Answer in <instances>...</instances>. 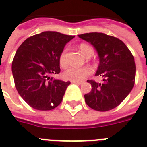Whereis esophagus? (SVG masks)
Here are the masks:
<instances>
[{
	"mask_svg": "<svg viewBox=\"0 0 147 147\" xmlns=\"http://www.w3.org/2000/svg\"><path fill=\"white\" fill-rule=\"evenodd\" d=\"M71 83H73V84H77V85H81L82 83H80V82H76V81H72Z\"/></svg>",
	"mask_w": 147,
	"mask_h": 147,
	"instance_id": "esophagus-1",
	"label": "esophagus"
}]
</instances>
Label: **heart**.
Returning <instances> with one entry per match:
<instances>
[{
    "label": "heart",
    "instance_id": "1",
    "mask_svg": "<svg viewBox=\"0 0 147 147\" xmlns=\"http://www.w3.org/2000/svg\"><path fill=\"white\" fill-rule=\"evenodd\" d=\"M80 49L86 57L92 56L94 53L93 49L89 45L82 43L80 45ZM60 64L62 67H65L67 64V58H66V50L61 53L60 56ZM91 73V69L88 67H70L64 72V77L71 81L80 82Z\"/></svg>",
    "mask_w": 147,
    "mask_h": 147
}]
</instances>
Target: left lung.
Segmentation results:
<instances>
[{
  "label": "left lung",
  "instance_id": "left-lung-1",
  "mask_svg": "<svg viewBox=\"0 0 147 147\" xmlns=\"http://www.w3.org/2000/svg\"><path fill=\"white\" fill-rule=\"evenodd\" d=\"M79 37L96 49L99 65L95 76L103 78L102 83L87 80L92 89L84 95L86 105L100 112L116 108L126 98L135 84L134 57L127 45L115 37L98 32L83 34Z\"/></svg>",
  "mask_w": 147,
  "mask_h": 147
}]
</instances>
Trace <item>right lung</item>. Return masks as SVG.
<instances>
[{"instance_id":"add662e5","label":"right lung","mask_w":147,"mask_h":147,"mask_svg":"<svg viewBox=\"0 0 147 147\" xmlns=\"http://www.w3.org/2000/svg\"><path fill=\"white\" fill-rule=\"evenodd\" d=\"M56 31H44L26 39L16 53L11 64L15 86L21 98L38 110H51L60 105L70 81L56 80L60 56L74 38Z\"/></svg>"}]
</instances>
